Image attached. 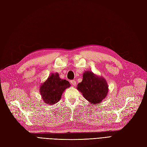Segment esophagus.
I'll use <instances>...</instances> for the list:
<instances>
[{"mask_svg": "<svg viewBox=\"0 0 147 147\" xmlns=\"http://www.w3.org/2000/svg\"><path fill=\"white\" fill-rule=\"evenodd\" d=\"M71 84L74 86H76V84H77V83H76L75 80H72L71 81Z\"/></svg>", "mask_w": 147, "mask_h": 147, "instance_id": "34e87169", "label": "esophagus"}]
</instances>
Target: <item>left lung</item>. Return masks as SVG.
Segmentation results:
<instances>
[{
    "mask_svg": "<svg viewBox=\"0 0 147 147\" xmlns=\"http://www.w3.org/2000/svg\"><path fill=\"white\" fill-rule=\"evenodd\" d=\"M77 88L84 98L92 105L101 103L109 92L106 80L90 71H85L83 74L82 82L78 84Z\"/></svg>",
    "mask_w": 147,
    "mask_h": 147,
    "instance_id": "1",
    "label": "left lung"
}]
</instances>
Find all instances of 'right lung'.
<instances>
[{
    "label": "right lung",
    "mask_w": 147,
    "mask_h": 147,
    "mask_svg": "<svg viewBox=\"0 0 147 147\" xmlns=\"http://www.w3.org/2000/svg\"><path fill=\"white\" fill-rule=\"evenodd\" d=\"M70 86L68 81L60 78L58 73L52 74L40 85L39 92L45 103L53 105L59 101L64 91Z\"/></svg>",
    "instance_id": "1"
}]
</instances>
